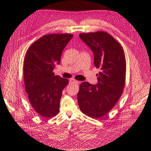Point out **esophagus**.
<instances>
[{"mask_svg":"<svg viewBox=\"0 0 151 151\" xmlns=\"http://www.w3.org/2000/svg\"><path fill=\"white\" fill-rule=\"evenodd\" d=\"M69 82H70V83H76V84H79V81H76V80H75V79H70L69 80Z\"/></svg>","mask_w":151,"mask_h":151,"instance_id":"esophagus-1","label":"esophagus"}]
</instances>
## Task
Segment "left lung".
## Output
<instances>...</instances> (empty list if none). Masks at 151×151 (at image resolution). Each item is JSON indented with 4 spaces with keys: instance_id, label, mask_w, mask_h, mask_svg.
<instances>
[{
    "instance_id": "obj_1",
    "label": "left lung",
    "mask_w": 151,
    "mask_h": 151,
    "mask_svg": "<svg viewBox=\"0 0 151 151\" xmlns=\"http://www.w3.org/2000/svg\"><path fill=\"white\" fill-rule=\"evenodd\" d=\"M79 37L92 50L94 65L100 72L96 75V84H81L78 104L83 113L98 119L112 109L123 93L126 68L124 52L118 42L106 32L82 33Z\"/></svg>"
}]
</instances>
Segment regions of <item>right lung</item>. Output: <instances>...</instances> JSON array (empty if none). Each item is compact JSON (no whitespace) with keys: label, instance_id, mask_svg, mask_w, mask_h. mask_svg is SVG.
<instances>
[{"label":"right lung","instance_id":"1","mask_svg":"<svg viewBox=\"0 0 151 151\" xmlns=\"http://www.w3.org/2000/svg\"><path fill=\"white\" fill-rule=\"evenodd\" d=\"M72 37L70 34L46 35L27 51L23 64L25 90L33 109L42 117H53L59 113L63 90L69 80L55 76L53 70Z\"/></svg>","mask_w":151,"mask_h":151}]
</instances>
